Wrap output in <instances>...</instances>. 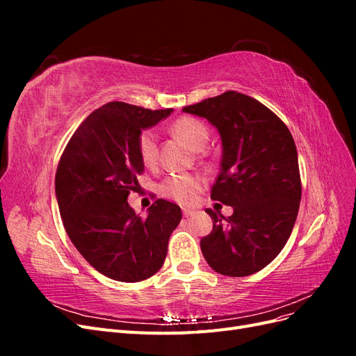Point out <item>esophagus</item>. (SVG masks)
<instances>
[{"mask_svg":"<svg viewBox=\"0 0 356 356\" xmlns=\"http://www.w3.org/2000/svg\"><path fill=\"white\" fill-rule=\"evenodd\" d=\"M193 213H195V211L187 209V208L182 209V215H184V217H190V215H193Z\"/></svg>","mask_w":356,"mask_h":356,"instance_id":"obj_1","label":"esophagus"}]
</instances>
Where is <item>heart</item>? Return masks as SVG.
Listing matches in <instances>:
<instances>
[{
	"label": "heart",
	"instance_id": "1",
	"mask_svg": "<svg viewBox=\"0 0 356 356\" xmlns=\"http://www.w3.org/2000/svg\"><path fill=\"white\" fill-rule=\"evenodd\" d=\"M174 132L193 149H200L208 141V127L197 118L181 117L172 126ZM138 153L143 163L152 166L157 160V139L152 131H144L138 136ZM203 188V178L193 174H177L161 182L160 191L168 199L181 204L195 203Z\"/></svg>",
	"mask_w": 356,
	"mask_h": 356
}]
</instances>
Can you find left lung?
Returning a JSON list of instances; mask_svg holds the SVG:
<instances>
[{
	"label": "left lung",
	"instance_id": "8db88e82",
	"mask_svg": "<svg viewBox=\"0 0 356 356\" xmlns=\"http://www.w3.org/2000/svg\"><path fill=\"white\" fill-rule=\"evenodd\" d=\"M182 111L217 127L222 157L211 199L233 208L229 218L207 209L213 229L200 241L204 260L225 276L260 272L282 251L297 220L301 181L293 135L266 105L234 90Z\"/></svg>",
	"mask_w": 356,
	"mask_h": 356
}]
</instances>
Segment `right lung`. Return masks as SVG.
<instances>
[{"mask_svg":"<svg viewBox=\"0 0 356 356\" xmlns=\"http://www.w3.org/2000/svg\"><path fill=\"white\" fill-rule=\"evenodd\" d=\"M108 102L79 126L59 160L55 191L71 242L92 267L120 282H139L163 266L178 204L157 199L141 218L127 203L144 163L138 136L170 113Z\"/></svg>","mask_w":356,"mask_h":356,"instance_id":"add662e5","label":"right lung"}]
</instances>
